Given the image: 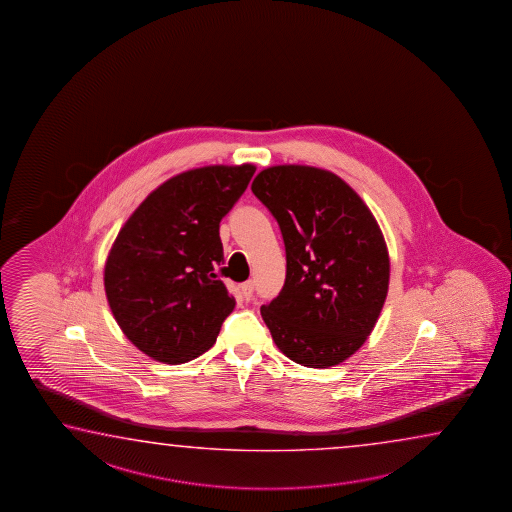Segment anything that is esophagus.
<instances>
[{"label": "esophagus", "mask_w": 512, "mask_h": 512, "mask_svg": "<svg viewBox=\"0 0 512 512\" xmlns=\"http://www.w3.org/2000/svg\"><path fill=\"white\" fill-rule=\"evenodd\" d=\"M242 294H243V297H245V299H247V301H249V299H251L252 294H254V281H251V279H249V281H245V283H243Z\"/></svg>", "instance_id": "obj_1"}]
</instances>
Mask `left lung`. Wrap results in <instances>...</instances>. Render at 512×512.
Segmentation results:
<instances>
[{"label": "left lung", "instance_id": "left-lung-1", "mask_svg": "<svg viewBox=\"0 0 512 512\" xmlns=\"http://www.w3.org/2000/svg\"><path fill=\"white\" fill-rule=\"evenodd\" d=\"M252 193L278 220L286 278L261 317L283 355L304 367L338 365L371 335L389 290V252L364 200L313 166H272Z\"/></svg>", "mask_w": 512, "mask_h": 512}]
</instances>
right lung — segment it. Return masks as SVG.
Masks as SVG:
<instances>
[{
    "label": "right lung",
    "mask_w": 512,
    "mask_h": 512,
    "mask_svg": "<svg viewBox=\"0 0 512 512\" xmlns=\"http://www.w3.org/2000/svg\"><path fill=\"white\" fill-rule=\"evenodd\" d=\"M256 168L204 166L175 175L141 202L114 240L104 285L114 319L139 351L184 364L215 344L233 312L218 279L220 220Z\"/></svg>",
    "instance_id": "add662e5"
}]
</instances>
